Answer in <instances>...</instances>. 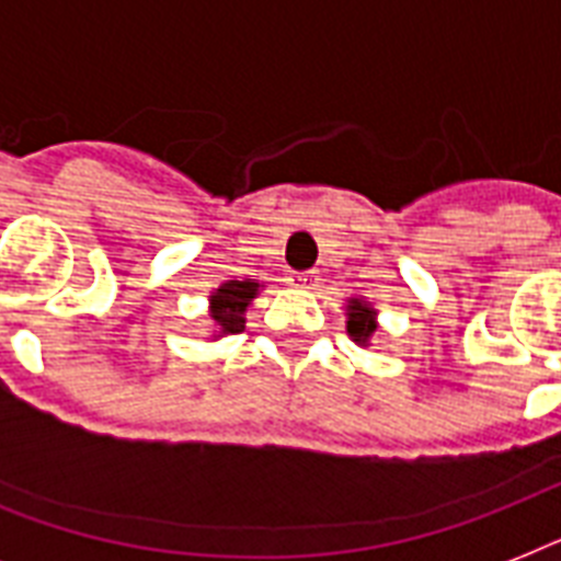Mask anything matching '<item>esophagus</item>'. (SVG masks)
Instances as JSON below:
<instances>
[{
  "label": "esophagus",
  "mask_w": 561,
  "mask_h": 561,
  "mask_svg": "<svg viewBox=\"0 0 561 561\" xmlns=\"http://www.w3.org/2000/svg\"><path fill=\"white\" fill-rule=\"evenodd\" d=\"M288 282H290V285H294V288H302V290H308V288H311V285H314V273H311V271H302V273H290V276H288Z\"/></svg>",
  "instance_id": "esophagus-1"
}]
</instances>
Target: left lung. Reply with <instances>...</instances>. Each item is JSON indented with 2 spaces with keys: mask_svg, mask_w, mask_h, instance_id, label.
Masks as SVG:
<instances>
[{
  "mask_svg": "<svg viewBox=\"0 0 561 561\" xmlns=\"http://www.w3.org/2000/svg\"><path fill=\"white\" fill-rule=\"evenodd\" d=\"M375 329H378L375 308L364 302V299H350V306H346V332H350L352 341L358 343V346H369Z\"/></svg>",
  "mask_w": 561,
  "mask_h": 561,
  "instance_id": "8db88e82",
  "label": "left lung"
}]
</instances>
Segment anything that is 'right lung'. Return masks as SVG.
Returning a JSON list of instances; mask_svg holds the SVG:
<instances>
[{"mask_svg": "<svg viewBox=\"0 0 561 561\" xmlns=\"http://www.w3.org/2000/svg\"><path fill=\"white\" fill-rule=\"evenodd\" d=\"M259 288H262V285L253 279H229L224 282L218 290H211L209 317L215 320V325H218V337L244 332V311L255 299Z\"/></svg>", "mask_w": 561, "mask_h": 561, "instance_id": "1", "label": "right lung"}]
</instances>
